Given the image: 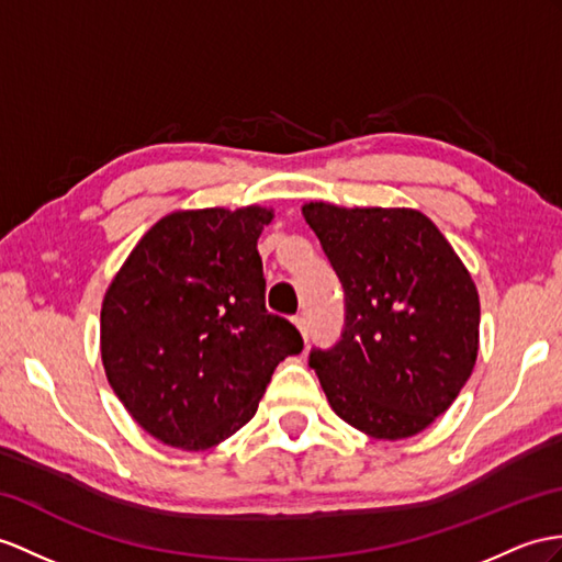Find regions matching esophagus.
Masks as SVG:
<instances>
[{"mask_svg": "<svg viewBox=\"0 0 562 562\" xmlns=\"http://www.w3.org/2000/svg\"><path fill=\"white\" fill-rule=\"evenodd\" d=\"M293 324L297 326L300 336H303V340H305V344H307V324H305V319H303V317H295V319H293Z\"/></svg>", "mask_w": 562, "mask_h": 562, "instance_id": "esophagus-1", "label": "esophagus"}]
</instances>
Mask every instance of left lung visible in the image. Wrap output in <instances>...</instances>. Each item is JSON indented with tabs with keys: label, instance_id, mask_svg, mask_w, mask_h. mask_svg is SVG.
<instances>
[{
	"label": "left lung",
	"instance_id": "8db88e82",
	"mask_svg": "<svg viewBox=\"0 0 562 562\" xmlns=\"http://www.w3.org/2000/svg\"><path fill=\"white\" fill-rule=\"evenodd\" d=\"M346 291V328L312 350L326 401L350 427L398 441L434 424L468 384L479 352V293L427 214L305 202Z\"/></svg>",
	"mask_w": 562,
	"mask_h": 562
}]
</instances>
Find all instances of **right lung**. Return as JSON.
<instances>
[{
    "instance_id": "right-lung-1",
    "label": "right lung",
    "mask_w": 562,
    "mask_h": 562,
    "mask_svg": "<svg viewBox=\"0 0 562 562\" xmlns=\"http://www.w3.org/2000/svg\"><path fill=\"white\" fill-rule=\"evenodd\" d=\"M273 210H178L109 283L100 350L109 386L157 441L207 450L257 413L273 369L303 350L265 307L257 238Z\"/></svg>"
}]
</instances>
